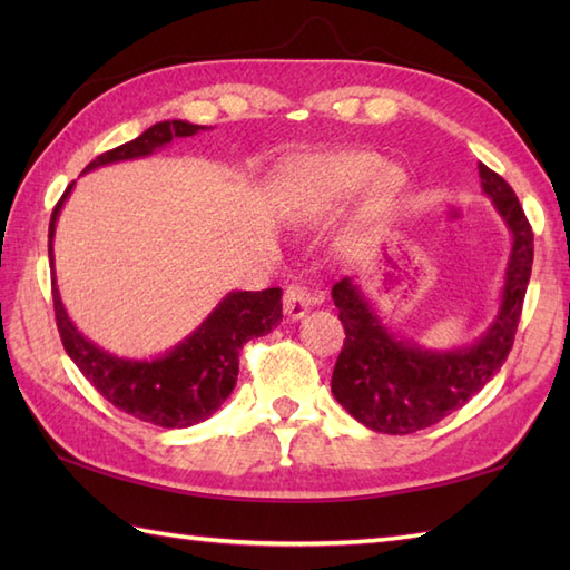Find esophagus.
Returning <instances> with one entry per match:
<instances>
[{"mask_svg":"<svg viewBox=\"0 0 570 570\" xmlns=\"http://www.w3.org/2000/svg\"><path fill=\"white\" fill-rule=\"evenodd\" d=\"M318 304V296H313L306 286H288L286 294H284V313L292 321L304 318L306 313Z\"/></svg>","mask_w":570,"mask_h":570,"instance_id":"1","label":"esophagus"}]
</instances>
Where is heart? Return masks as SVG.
<instances>
[{
    "label": "heart",
    "instance_id": "1",
    "mask_svg": "<svg viewBox=\"0 0 570 570\" xmlns=\"http://www.w3.org/2000/svg\"><path fill=\"white\" fill-rule=\"evenodd\" d=\"M365 188L362 217L365 223L377 225L386 220L404 193L406 174L372 151L311 156L296 168L288 184V210L301 223H318Z\"/></svg>",
    "mask_w": 570,
    "mask_h": 570
}]
</instances>
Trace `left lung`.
<instances>
[{
  "instance_id": "1",
  "label": "left lung",
  "mask_w": 570,
  "mask_h": 570,
  "mask_svg": "<svg viewBox=\"0 0 570 570\" xmlns=\"http://www.w3.org/2000/svg\"><path fill=\"white\" fill-rule=\"evenodd\" d=\"M482 193L512 235L500 306L488 331L470 345L429 347L396 333L353 276L333 286L345 325L331 390L350 416L377 433H414L439 423L475 396L510 355L534 262V235L514 190L478 164Z\"/></svg>"
}]
</instances>
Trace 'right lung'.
<instances>
[{
	"label": "right lung",
	"mask_w": 570,
	"mask_h": 570,
	"mask_svg": "<svg viewBox=\"0 0 570 570\" xmlns=\"http://www.w3.org/2000/svg\"><path fill=\"white\" fill-rule=\"evenodd\" d=\"M203 129L210 127L193 125L186 119L156 122L147 131H141L137 139L100 154L98 159L85 166L82 174L119 161L147 159L159 149H166L174 139L193 137ZM72 188H76V180L58 200L51 225H48L53 308L68 357L76 362L78 370L107 402L139 421L161 429H188L193 423L210 419L235 390L242 345L252 337L266 335L282 321V288L229 292L217 301V306L203 318L196 331L188 333L171 350H166L164 355L119 357L78 331V325L68 316L56 284V223Z\"/></svg>",
	"instance_id": "obj_1"
}]
</instances>
